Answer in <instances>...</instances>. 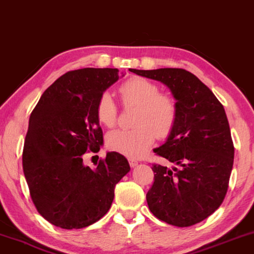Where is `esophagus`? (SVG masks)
Instances as JSON below:
<instances>
[{
    "instance_id": "34e87169",
    "label": "esophagus",
    "mask_w": 254,
    "mask_h": 254,
    "mask_svg": "<svg viewBox=\"0 0 254 254\" xmlns=\"http://www.w3.org/2000/svg\"><path fill=\"white\" fill-rule=\"evenodd\" d=\"M137 164H138L137 161H135V159H129V165H130V168H135V166H136Z\"/></svg>"
}]
</instances>
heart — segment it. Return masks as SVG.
Returning <instances> with one entry per match:
<instances>
[{
	"mask_svg": "<svg viewBox=\"0 0 254 254\" xmlns=\"http://www.w3.org/2000/svg\"><path fill=\"white\" fill-rule=\"evenodd\" d=\"M119 93L125 106H138L133 129H116L106 136V144L112 151L130 158L143 156L154 143L156 135L164 138L171 134L178 119V104L172 96L161 93L156 83L142 77L124 82ZM99 123L113 127L118 121L117 103L109 92H103L96 104Z\"/></svg>",
	"mask_w": 254,
	"mask_h": 254,
	"instance_id": "1",
	"label": "heart"
}]
</instances>
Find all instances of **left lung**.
<instances>
[{
	"mask_svg": "<svg viewBox=\"0 0 254 254\" xmlns=\"http://www.w3.org/2000/svg\"><path fill=\"white\" fill-rule=\"evenodd\" d=\"M130 71L164 83L178 104L175 128L165 143L154 149L175 166L152 164L149 209L176 227L199 223L223 202L234 165L235 148L224 107L207 85L185 69Z\"/></svg>",
	"mask_w": 254,
	"mask_h": 254,
	"instance_id": "left-lung-1",
	"label": "left lung"
}]
</instances>
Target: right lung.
Returning <instances> with one entry per match:
<instances>
[{
  "instance_id": "right-lung-1",
  "label": "right lung",
  "mask_w": 254,
  "mask_h": 254,
  "mask_svg": "<svg viewBox=\"0 0 254 254\" xmlns=\"http://www.w3.org/2000/svg\"><path fill=\"white\" fill-rule=\"evenodd\" d=\"M118 79L116 68L68 71L45 90L31 113L24 175L38 213L55 227L82 229L100 220L129 172L126 157L116 151L96 169L83 164L85 152H98L103 144L97 100Z\"/></svg>"
}]
</instances>
